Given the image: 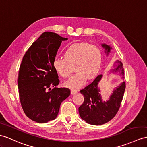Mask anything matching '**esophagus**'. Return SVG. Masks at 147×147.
<instances>
[{
  "instance_id": "obj_1",
  "label": "esophagus",
  "mask_w": 147,
  "mask_h": 147,
  "mask_svg": "<svg viewBox=\"0 0 147 147\" xmlns=\"http://www.w3.org/2000/svg\"><path fill=\"white\" fill-rule=\"evenodd\" d=\"M77 93V90H74V89H71V94H75Z\"/></svg>"
}]
</instances>
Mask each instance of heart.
<instances>
[{"instance_id": "1", "label": "heart", "mask_w": 147, "mask_h": 147, "mask_svg": "<svg viewBox=\"0 0 147 147\" xmlns=\"http://www.w3.org/2000/svg\"><path fill=\"white\" fill-rule=\"evenodd\" d=\"M64 59L57 58L53 61V68L60 76L69 77L74 69L77 73L67 80V87L77 89L83 86L86 80H90L98 74L102 60L101 50L97 46L87 43L74 44L63 53Z\"/></svg>"}]
</instances>
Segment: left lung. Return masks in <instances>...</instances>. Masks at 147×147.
<instances>
[{
	"label": "left lung",
	"mask_w": 147,
	"mask_h": 147,
	"mask_svg": "<svg viewBox=\"0 0 147 147\" xmlns=\"http://www.w3.org/2000/svg\"><path fill=\"white\" fill-rule=\"evenodd\" d=\"M102 46L105 49V52L108 55L112 47L105 44H102ZM122 66V63L117 60L113 65L115 68L111 71L113 73L119 71L123 78L124 73ZM102 77L103 75H99L90 84L80 90L81 94L84 95V101L78 108L79 115L82 120L94 125L105 124L116 115L122 101L125 90V82H123L114 88L109 100L103 101L98 88V83Z\"/></svg>",
	"instance_id": "1"
}]
</instances>
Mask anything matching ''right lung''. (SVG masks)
<instances>
[{
    "label": "right lung",
    "instance_id": "add662e5",
    "mask_svg": "<svg viewBox=\"0 0 147 147\" xmlns=\"http://www.w3.org/2000/svg\"><path fill=\"white\" fill-rule=\"evenodd\" d=\"M67 40L44 32L28 48L20 64L17 83L21 105L27 117L37 123L55 119L61 103L70 95L69 88L56 87L60 81L53 65L62 41Z\"/></svg>",
    "mask_w": 147,
    "mask_h": 147
}]
</instances>
